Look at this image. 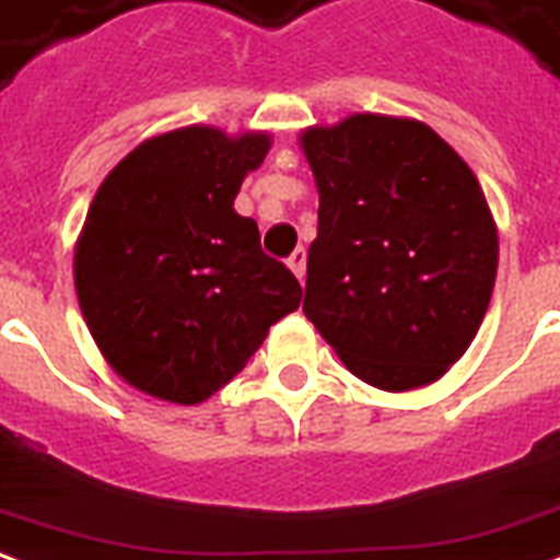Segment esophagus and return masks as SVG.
Listing matches in <instances>:
<instances>
[{"instance_id": "34e87169", "label": "esophagus", "mask_w": 560, "mask_h": 560, "mask_svg": "<svg viewBox=\"0 0 560 560\" xmlns=\"http://www.w3.org/2000/svg\"><path fill=\"white\" fill-rule=\"evenodd\" d=\"M305 258H308V255H305V248H296L291 258H288V267L293 269V276H296L300 281L305 279Z\"/></svg>"}]
</instances>
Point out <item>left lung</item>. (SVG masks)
Listing matches in <instances>:
<instances>
[{"label": "left lung", "instance_id": "obj_1", "mask_svg": "<svg viewBox=\"0 0 560 560\" xmlns=\"http://www.w3.org/2000/svg\"><path fill=\"white\" fill-rule=\"evenodd\" d=\"M320 210L302 312L383 392L436 383L475 341L499 228L466 160L416 118L355 112L305 127Z\"/></svg>", "mask_w": 560, "mask_h": 560}]
</instances>
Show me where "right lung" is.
I'll use <instances>...</instances> for the list:
<instances>
[{
	"label": "right lung",
	"mask_w": 560,
	"mask_h": 560,
	"mask_svg": "<svg viewBox=\"0 0 560 560\" xmlns=\"http://www.w3.org/2000/svg\"><path fill=\"white\" fill-rule=\"evenodd\" d=\"M269 144V132L207 124L160 132L91 201L73 252L80 312L106 364L144 395L201 404L300 308V281L234 210Z\"/></svg>",
	"instance_id": "obj_1"
}]
</instances>
